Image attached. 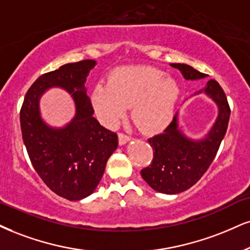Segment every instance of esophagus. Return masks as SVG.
<instances>
[{"mask_svg": "<svg viewBox=\"0 0 250 250\" xmlns=\"http://www.w3.org/2000/svg\"><path fill=\"white\" fill-rule=\"evenodd\" d=\"M128 140H130V137H128L127 134L123 133V132H120V133L118 134V141H119V144H120V145H124V144H126V143H127Z\"/></svg>", "mask_w": 250, "mask_h": 250, "instance_id": "esophagus-1", "label": "esophagus"}]
</instances>
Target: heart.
<instances>
[{
	"instance_id": "1",
	"label": "heart",
	"mask_w": 250,
	"mask_h": 250,
	"mask_svg": "<svg viewBox=\"0 0 250 250\" xmlns=\"http://www.w3.org/2000/svg\"><path fill=\"white\" fill-rule=\"evenodd\" d=\"M180 88L174 79L152 67H127L115 70L107 84L100 83L92 103L103 124L112 126L132 106V120L146 133L162 130L170 122Z\"/></svg>"
}]
</instances>
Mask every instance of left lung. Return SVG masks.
Masks as SVG:
<instances>
[{
	"label": "left lung",
	"mask_w": 250,
	"mask_h": 250,
	"mask_svg": "<svg viewBox=\"0 0 250 250\" xmlns=\"http://www.w3.org/2000/svg\"><path fill=\"white\" fill-rule=\"evenodd\" d=\"M171 66L181 70L186 80L206 78V74L189 64L171 63ZM200 92H206L219 107L215 124L205 139L193 141L184 137L177 127V113L162 133L148 139L153 148V160L148 167L141 170V176L158 192L175 195L196 184L213 162L226 134L230 107L223 88L212 79L196 94Z\"/></svg>",
	"instance_id": "8db88e82"
}]
</instances>
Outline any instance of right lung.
I'll return each instance as SVG.
<instances>
[{"instance_id":"1","label":"right lung","mask_w":250,"mask_h":250,"mask_svg":"<svg viewBox=\"0 0 250 250\" xmlns=\"http://www.w3.org/2000/svg\"><path fill=\"white\" fill-rule=\"evenodd\" d=\"M95 64V60H81L40 75L27 90L20 112L21 137L33 168L54 193L68 200L94 192L118 146L117 133L92 117L94 107L84 91ZM54 85L72 93L77 105L76 118L59 130L46 125L38 109L39 97Z\"/></svg>"}]
</instances>
